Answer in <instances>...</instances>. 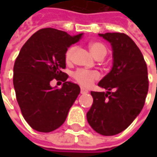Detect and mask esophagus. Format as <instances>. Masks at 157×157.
I'll return each mask as SVG.
<instances>
[{
  "mask_svg": "<svg viewBox=\"0 0 157 157\" xmlns=\"http://www.w3.org/2000/svg\"><path fill=\"white\" fill-rule=\"evenodd\" d=\"M80 93H81L82 94H87V93H88V90H86V89H85V88L81 87V89H80Z\"/></svg>",
  "mask_w": 157,
  "mask_h": 157,
  "instance_id": "esophagus-1",
  "label": "esophagus"
}]
</instances>
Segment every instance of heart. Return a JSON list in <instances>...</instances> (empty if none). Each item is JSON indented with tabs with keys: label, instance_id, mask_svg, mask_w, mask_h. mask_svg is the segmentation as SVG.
Instances as JSON below:
<instances>
[{
	"label": "heart",
	"instance_id": "obj_1",
	"mask_svg": "<svg viewBox=\"0 0 157 157\" xmlns=\"http://www.w3.org/2000/svg\"><path fill=\"white\" fill-rule=\"evenodd\" d=\"M90 51L93 53L94 57L97 59H102L105 57L107 53V49L105 44L100 42H93L89 44ZM76 52L75 46H71L67 49L65 52V61L71 63L73 59V56ZM73 78L82 86L88 87L90 86L95 80L99 79L100 77V72L98 71H89L86 69H78L73 72Z\"/></svg>",
	"mask_w": 157,
	"mask_h": 157
}]
</instances>
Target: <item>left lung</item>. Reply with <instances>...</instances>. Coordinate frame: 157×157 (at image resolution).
Listing matches in <instances>:
<instances>
[{"label":"left lung","mask_w":157,"mask_h":157,"mask_svg":"<svg viewBox=\"0 0 157 157\" xmlns=\"http://www.w3.org/2000/svg\"><path fill=\"white\" fill-rule=\"evenodd\" d=\"M111 44L113 64L99 86L91 92L94 103L86 113L89 125L102 136L125 130L141 113L148 91L147 64L140 49L124 33L99 34Z\"/></svg>","instance_id":"1"}]
</instances>
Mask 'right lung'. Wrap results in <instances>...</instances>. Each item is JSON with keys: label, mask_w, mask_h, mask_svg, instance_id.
<instances>
[{"label": "right lung", "mask_w": 157, "mask_h": 157, "mask_svg": "<svg viewBox=\"0 0 157 157\" xmlns=\"http://www.w3.org/2000/svg\"><path fill=\"white\" fill-rule=\"evenodd\" d=\"M52 28L39 29L21 47L14 64L13 84L21 114L38 132L49 133L64 122L71 106L80 93L62 70L65 52L80 39ZM54 78L64 82L61 88H52Z\"/></svg>", "instance_id": "1"}]
</instances>
